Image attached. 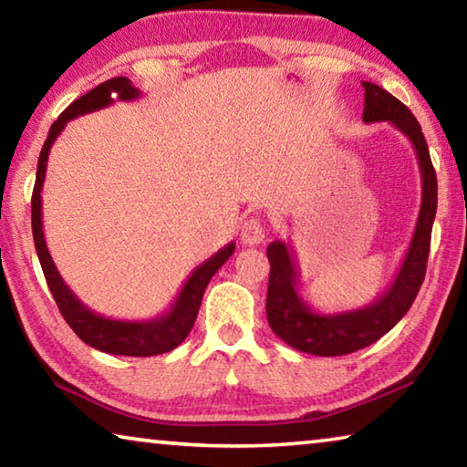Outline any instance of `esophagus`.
<instances>
[{
  "label": "esophagus",
  "mask_w": 467,
  "mask_h": 467,
  "mask_svg": "<svg viewBox=\"0 0 467 467\" xmlns=\"http://www.w3.org/2000/svg\"><path fill=\"white\" fill-rule=\"evenodd\" d=\"M265 239V226L262 223V218L251 216L243 223L241 226V243L247 244V247H255Z\"/></svg>",
  "instance_id": "obj_1"
}]
</instances>
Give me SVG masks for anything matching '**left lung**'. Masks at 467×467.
I'll return each mask as SVG.
<instances>
[{
  "label": "left lung",
  "mask_w": 467,
  "mask_h": 467,
  "mask_svg": "<svg viewBox=\"0 0 467 467\" xmlns=\"http://www.w3.org/2000/svg\"><path fill=\"white\" fill-rule=\"evenodd\" d=\"M365 88V123H391L404 133L414 146L422 179V202L418 212L416 228L410 241L398 274L387 290L362 309L342 313H319L300 296V278L295 253L284 241H274L267 247L270 259V284H267L265 313L267 323L275 336L295 350L315 354V357H342L367 348L387 331L395 327L412 306L418 290L422 286L426 262L431 251V233L437 214V175H434L431 152L422 136L420 123L381 86L362 82Z\"/></svg>",
  "instance_id": "8db88e82"
}]
</instances>
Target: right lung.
<instances>
[{"mask_svg": "<svg viewBox=\"0 0 467 467\" xmlns=\"http://www.w3.org/2000/svg\"><path fill=\"white\" fill-rule=\"evenodd\" d=\"M141 97V92L133 86L128 78H113L99 84L97 88L86 92L84 97L74 100L63 113L59 119L51 125L49 136H47L41 156H38L36 167V181L33 189V236H35V249L41 262L45 280L49 284V290L57 303L63 319L67 326L76 331V336L92 348L107 354H119V357H156V354L171 352L177 348L192 331L197 311H200L203 290L208 286L220 267L234 253V243H228L226 247L220 249L216 255H212L208 262L197 265L189 275L183 288L171 305L167 313L158 315L154 319L148 321H123V319H110L102 317V315L88 309L80 298H78L66 282H63L61 274L53 264V257L45 243L43 233V181L47 172V161H49V152L53 141L57 140L59 133L66 128L67 121L76 119V117L92 113V110L105 109L113 105L115 100H136Z\"/></svg>", "mask_w": 467, "mask_h": 467, "instance_id": "1", "label": "right lung"}]
</instances>
